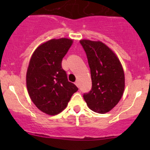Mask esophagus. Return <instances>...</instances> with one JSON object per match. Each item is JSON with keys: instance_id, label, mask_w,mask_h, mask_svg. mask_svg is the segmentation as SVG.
Returning <instances> with one entry per match:
<instances>
[{"instance_id": "34e87169", "label": "esophagus", "mask_w": 150, "mask_h": 150, "mask_svg": "<svg viewBox=\"0 0 150 150\" xmlns=\"http://www.w3.org/2000/svg\"><path fill=\"white\" fill-rule=\"evenodd\" d=\"M75 84L76 85V86H78V87H79V82H78V81H75Z\"/></svg>"}]
</instances>
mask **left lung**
I'll return each instance as SVG.
<instances>
[{
    "instance_id": "left-lung-1",
    "label": "left lung",
    "mask_w": 150,
    "mask_h": 150,
    "mask_svg": "<svg viewBox=\"0 0 150 150\" xmlns=\"http://www.w3.org/2000/svg\"><path fill=\"white\" fill-rule=\"evenodd\" d=\"M87 57L92 87L83 93L88 107L104 114L110 111L121 99L125 76L120 61L110 48L100 41H80Z\"/></svg>"
}]
</instances>
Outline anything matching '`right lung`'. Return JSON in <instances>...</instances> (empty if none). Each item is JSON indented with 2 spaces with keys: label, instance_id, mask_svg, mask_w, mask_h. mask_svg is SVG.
Wrapping results in <instances>:
<instances>
[{
  "label": "right lung",
  "instance_id": "obj_1",
  "mask_svg": "<svg viewBox=\"0 0 150 150\" xmlns=\"http://www.w3.org/2000/svg\"><path fill=\"white\" fill-rule=\"evenodd\" d=\"M72 43L70 39H52L38 47L30 59L26 77L29 95L40 111L50 115L64 110L78 90L62 67Z\"/></svg>",
  "mask_w": 150,
  "mask_h": 150
}]
</instances>
